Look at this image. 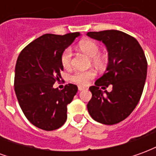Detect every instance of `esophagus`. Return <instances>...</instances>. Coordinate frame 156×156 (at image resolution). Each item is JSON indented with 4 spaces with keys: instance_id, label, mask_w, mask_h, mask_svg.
I'll use <instances>...</instances> for the list:
<instances>
[{
    "instance_id": "1",
    "label": "esophagus",
    "mask_w": 156,
    "mask_h": 156,
    "mask_svg": "<svg viewBox=\"0 0 156 156\" xmlns=\"http://www.w3.org/2000/svg\"><path fill=\"white\" fill-rule=\"evenodd\" d=\"M83 89H84L83 87H81V86H79V87H78V91H82V90H83Z\"/></svg>"
}]
</instances>
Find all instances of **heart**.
<instances>
[{
	"instance_id": "1",
	"label": "heart",
	"mask_w": 156,
	"mask_h": 156,
	"mask_svg": "<svg viewBox=\"0 0 156 156\" xmlns=\"http://www.w3.org/2000/svg\"><path fill=\"white\" fill-rule=\"evenodd\" d=\"M78 47L82 51L88 55L91 58L92 63L97 67H102L105 64V58L98 55L99 46L97 42L92 40H83L78 43ZM61 63L64 68H70L72 63V50L71 48H66L62 52ZM95 76V72L94 70L88 71L75 72L71 76L72 81L79 85H86L88 81Z\"/></svg>"
}]
</instances>
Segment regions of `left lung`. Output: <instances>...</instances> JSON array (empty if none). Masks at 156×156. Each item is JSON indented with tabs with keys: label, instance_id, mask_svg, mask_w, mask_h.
<instances>
[{
	"label": "left lung",
	"instance_id": "8db88e82",
	"mask_svg": "<svg viewBox=\"0 0 156 156\" xmlns=\"http://www.w3.org/2000/svg\"><path fill=\"white\" fill-rule=\"evenodd\" d=\"M88 37L103 41L108 52L105 74L89 90L87 105L89 115L101 124H115L125 119L140 99L147 75V60L140 43L127 33L117 30L89 32ZM108 85L112 91L103 92Z\"/></svg>",
	"mask_w": 156,
	"mask_h": 156
}]
</instances>
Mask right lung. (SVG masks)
<instances>
[{
  "label": "right lung",
  "instance_id": "right-lung-1",
  "mask_svg": "<svg viewBox=\"0 0 156 156\" xmlns=\"http://www.w3.org/2000/svg\"><path fill=\"white\" fill-rule=\"evenodd\" d=\"M79 35L44 34L29 43L18 56L14 88L19 105L27 119L43 130H54L64 124L67 106L78 92V87L72 83L62 90L52 86L62 78V52Z\"/></svg>",
  "mask_w": 156,
  "mask_h": 156
}]
</instances>
